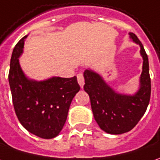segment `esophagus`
<instances>
[{"instance_id":"1","label":"esophagus","mask_w":160,"mask_h":160,"mask_svg":"<svg viewBox=\"0 0 160 160\" xmlns=\"http://www.w3.org/2000/svg\"><path fill=\"white\" fill-rule=\"evenodd\" d=\"M77 80H78V83H79V85H80V87L82 88L85 84V80H84V77H83V74H82V73H79V74L77 75Z\"/></svg>"}]
</instances>
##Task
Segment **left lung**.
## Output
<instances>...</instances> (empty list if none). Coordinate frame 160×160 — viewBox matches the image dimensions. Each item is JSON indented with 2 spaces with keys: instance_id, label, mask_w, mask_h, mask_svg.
I'll return each mask as SVG.
<instances>
[{
  "instance_id": "left-lung-1",
  "label": "left lung",
  "mask_w": 160,
  "mask_h": 160,
  "mask_svg": "<svg viewBox=\"0 0 160 160\" xmlns=\"http://www.w3.org/2000/svg\"><path fill=\"white\" fill-rule=\"evenodd\" d=\"M130 38L140 47L143 58L138 88L134 94L119 93L108 84L100 73L88 68L83 73L84 90L88 94L94 120L108 134L119 135L131 130L144 116L151 96V79L147 54L138 37Z\"/></svg>"
}]
</instances>
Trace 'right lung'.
Instances as JSON below:
<instances>
[{
	"instance_id": "1",
	"label": "right lung",
	"mask_w": 160,
	"mask_h": 160,
	"mask_svg": "<svg viewBox=\"0 0 160 160\" xmlns=\"http://www.w3.org/2000/svg\"><path fill=\"white\" fill-rule=\"evenodd\" d=\"M28 35L16 43L12 52L8 82L13 104L21 124L31 134L44 139L56 138L67 118L72 101L80 91L76 76H52L43 80L30 79L21 67Z\"/></svg>"
}]
</instances>
